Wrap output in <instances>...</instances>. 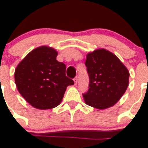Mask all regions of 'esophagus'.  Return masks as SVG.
I'll use <instances>...</instances> for the list:
<instances>
[{
	"instance_id": "obj_1",
	"label": "esophagus",
	"mask_w": 148,
	"mask_h": 148,
	"mask_svg": "<svg viewBox=\"0 0 148 148\" xmlns=\"http://www.w3.org/2000/svg\"><path fill=\"white\" fill-rule=\"evenodd\" d=\"M77 80H78V78H77V77H74V84H75V85H77Z\"/></svg>"
}]
</instances>
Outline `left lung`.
Here are the masks:
<instances>
[{
  "instance_id": "8db88e82",
  "label": "left lung",
  "mask_w": 148,
  "mask_h": 148,
  "mask_svg": "<svg viewBox=\"0 0 148 148\" xmlns=\"http://www.w3.org/2000/svg\"><path fill=\"white\" fill-rule=\"evenodd\" d=\"M89 88L83 94L86 105L97 109L114 106L126 91L129 73L125 66L112 52L96 49L86 55Z\"/></svg>"
}]
</instances>
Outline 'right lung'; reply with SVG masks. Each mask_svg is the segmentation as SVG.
I'll return each instance as SVG.
<instances>
[{
  "label": "right lung",
  "mask_w": 148,
  "mask_h": 148,
  "mask_svg": "<svg viewBox=\"0 0 148 148\" xmlns=\"http://www.w3.org/2000/svg\"><path fill=\"white\" fill-rule=\"evenodd\" d=\"M58 51L51 47L33 49L14 71L18 91L32 106L40 110L59 106L66 88L74 81L66 76V65L57 60Z\"/></svg>",
  "instance_id": "right-lung-1"
}]
</instances>
